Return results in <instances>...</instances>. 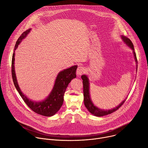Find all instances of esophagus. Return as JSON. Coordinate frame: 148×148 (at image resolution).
<instances>
[{"label":"esophagus","mask_w":148,"mask_h":148,"mask_svg":"<svg viewBox=\"0 0 148 148\" xmlns=\"http://www.w3.org/2000/svg\"><path fill=\"white\" fill-rule=\"evenodd\" d=\"M85 71V69L82 66H79L77 69V75H81Z\"/></svg>","instance_id":"34e87169"}]
</instances>
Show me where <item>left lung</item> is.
Wrapping results in <instances>:
<instances>
[{
	"label": "left lung",
	"mask_w": 148,
	"mask_h": 148,
	"mask_svg": "<svg viewBox=\"0 0 148 148\" xmlns=\"http://www.w3.org/2000/svg\"><path fill=\"white\" fill-rule=\"evenodd\" d=\"M121 38L122 40L123 41L124 43L127 45L128 47H130L132 50H133V54L135 57V60L136 62L138 63L136 53L134 51V47L133 45V43L130 38L126 37L124 36H122ZM136 67L138 68V66L136 64ZM136 68V70H137ZM137 71V70H136ZM81 78L82 79V83H83V92H84V105H85L86 107L87 108L88 111L91 113L92 115L96 116H102L104 115H107L108 114H110L115 111H116L117 110H118L123 103L125 102V99H124L119 105L115 108L111 109V110H102L99 109V108L97 107L94 105L92 101H91V97H90V82H89V79L88 77L86 75H81Z\"/></svg>",
	"instance_id": "left-lung-1"
}]
</instances>
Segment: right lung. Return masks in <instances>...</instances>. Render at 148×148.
<instances>
[{"label":"right lung","instance_id":"1","mask_svg":"<svg viewBox=\"0 0 148 148\" xmlns=\"http://www.w3.org/2000/svg\"><path fill=\"white\" fill-rule=\"evenodd\" d=\"M31 29H28L23 32L16 41L12 60V74L14 85L18 92L20 95L24 100L27 106L34 112L45 116H51L55 115L60 109L64 101V95L71 81L76 78V70L77 66H72L69 69L60 71L56 79L54 87L48 97L44 100L36 102L32 101L20 90L17 83L15 70H14V56L15 50L18 47L21 41L25 38L30 32Z\"/></svg>","mask_w":148,"mask_h":148}]
</instances>
